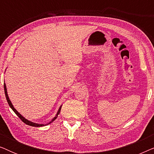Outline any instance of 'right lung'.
<instances>
[{"instance_id": "obj_1", "label": "right lung", "mask_w": 154, "mask_h": 154, "mask_svg": "<svg viewBox=\"0 0 154 154\" xmlns=\"http://www.w3.org/2000/svg\"><path fill=\"white\" fill-rule=\"evenodd\" d=\"M4 90H5V94L6 100H7V102H8V104H9L10 107L12 109V111H13L17 115V116H18L19 118H20V119L21 120H22V121L23 122H24V123H26V125H30V126H33V127H42V126L47 125H48V124L52 123V122H53V121H54V120H55V119H57V118L58 117V115L60 114V111H61V108H62V104L61 105V106H60V108H59V110H58V111H57V114L55 115V116H54V117L53 118V119H52V121H50V123H47V124H41V123H33V122H31V121H29V120H27L26 119H25V118H24V116H23L22 115H21L20 113H19L18 111H17L15 109H14V107L13 106V105H12V104L11 101H10V100L9 97H8V91H7V88H6V85H5V83H4Z\"/></svg>"}]
</instances>
